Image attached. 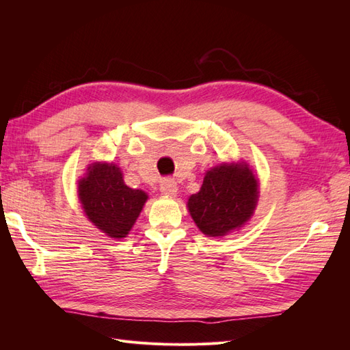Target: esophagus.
Listing matches in <instances>:
<instances>
[{
	"label": "esophagus",
	"mask_w": 350,
	"mask_h": 350,
	"mask_svg": "<svg viewBox=\"0 0 350 350\" xmlns=\"http://www.w3.org/2000/svg\"><path fill=\"white\" fill-rule=\"evenodd\" d=\"M161 193L163 196H169V197H174L178 193V188H176V183L174 179H165V181L161 184Z\"/></svg>",
	"instance_id": "34e87169"
}]
</instances>
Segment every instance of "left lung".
<instances>
[{
    "mask_svg": "<svg viewBox=\"0 0 350 350\" xmlns=\"http://www.w3.org/2000/svg\"><path fill=\"white\" fill-rule=\"evenodd\" d=\"M258 181L247 163H221L206 174L200 191L188 198L189 215L207 237H224L251 219Z\"/></svg>",
    "mask_w": 350,
    "mask_h": 350,
    "instance_id": "1",
    "label": "left lung"
}]
</instances>
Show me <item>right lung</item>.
<instances>
[{"label":"right lung","mask_w":350,"mask_h":350,"mask_svg":"<svg viewBox=\"0 0 350 350\" xmlns=\"http://www.w3.org/2000/svg\"><path fill=\"white\" fill-rule=\"evenodd\" d=\"M79 198L92 224L109 238L129 235L147 201L142 189L126 187L121 169L107 162L92 163L79 181Z\"/></svg>","instance_id":"obj_1"}]
</instances>
